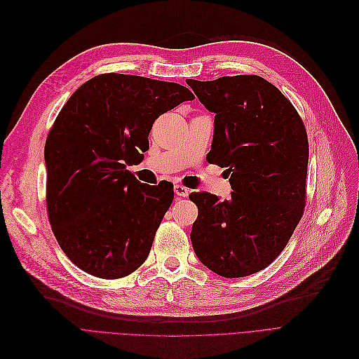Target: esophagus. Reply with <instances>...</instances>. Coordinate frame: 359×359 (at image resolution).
Returning <instances> with one entry per match:
<instances>
[{
	"label": "esophagus",
	"instance_id": "1",
	"mask_svg": "<svg viewBox=\"0 0 359 359\" xmlns=\"http://www.w3.org/2000/svg\"><path fill=\"white\" fill-rule=\"evenodd\" d=\"M174 190H175V194L180 196V197H187V196L190 194V190L187 189V187L181 185V184H177V185L174 187Z\"/></svg>",
	"mask_w": 359,
	"mask_h": 359
}]
</instances>
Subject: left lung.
<instances>
[{
  "label": "left lung",
  "mask_w": 359,
  "mask_h": 359,
  "mask_svg": "<svg viewBox=\"0 0 359 359\" xmlns=\"http://www.w3.org/2000/svg\"><path fill=\"white\" fill-rule=\"evenodd\" d=\"M215 114L210 163L226 168L229 200L200 191L191 244L216 275L244 278L267 267L294 233L305 206L309 139L282 92L260 76L187 79Z\"/></svg>",
  "instance_id": "1"
}]
</instances>
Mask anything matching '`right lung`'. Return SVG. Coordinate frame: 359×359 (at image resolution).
I'll return each instance as SVG.
<instances>
[{
  "label": "right lung",
  "mask_w": 359,
  "mask_h": 359,
  "mask_svg": "<svg viewBox=\"0 0 359 359\" xmlns=\"http://www.w3.org/2000/svg\"><path fill=\"white\" fill-rule=\"evenodd\" d=\"M193 99L178 83L108 73L58 114L45 144L48 216L61 250L89 275L124 278L147 259L174 185L143 184L127 166L156 118Z\"/></svg>",
  "instance_id": "add662e5"
}]
</instances>
